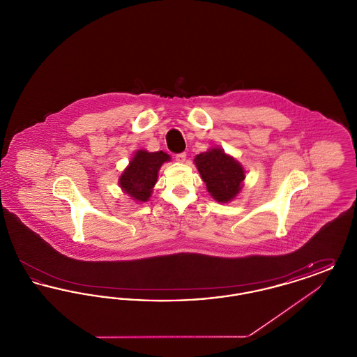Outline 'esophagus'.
Instances as JSON below:
<instances>
[{"label":"esophagus","instance_id":"1","mask_svg":"<svg viewBox=\"0 0 357 357\" xmlns=\"http://www.w3.org/2000/svg\"><path fill=\"white\" fill-rule=\"evenodd\" d=\"M175 159H176V162L183 163V162L186 160V153H176V155H175Z\"/></svg>","mask_w":357,"mask_h":357}]
</instances>
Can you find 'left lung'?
Masks as SVG:
<instances>
[{"mask_svg": "<svg viewBox=\"0 0 357 357\" xmlns=\"http://www.w3.org/2000/svg\"><path fill=\"white\" fill-rule=\"evenodd\" d=\"M194 162L207 191L215 201L227 204L237 197L243 186L245 170L233 156L220 147H213L197 155Z\"/></svg>", "mask_w": 357, "mask_h": 357, "instance_id": "left-lung-1", "label": "left lung"}]
</instances>
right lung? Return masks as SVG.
<instances>
[{"instance_id": "add662e5", "label": "right lung", "mask_w": 357, "mask_h": 357, "mask_svg": "<svg viewBox=\"0 0 357 357\" xmlns=\"http://www.w3.org/2000/svg\"><path fill=\"white\" fill-rule=\"evenodd\" d=\"M170 159V155L163 151H136L127 169L120 175L119 186L136 202H147L156 183L158 171Z\"/></svg>"}]
</instances>
